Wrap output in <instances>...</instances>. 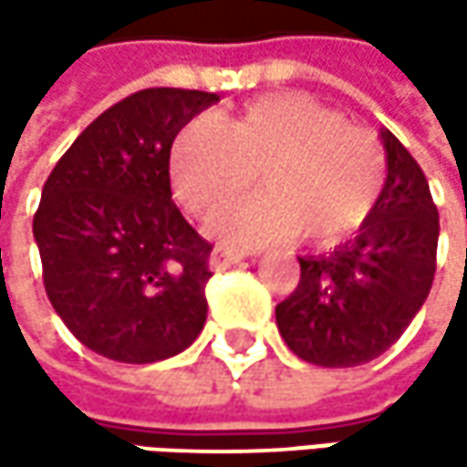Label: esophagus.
Listing matches in <instances>:
<instances>
[{
	"instance_id": "obj_1",
	"label": "esophagus",
	"mask_w": 467,
	"mask_h": 467,
	"mask_svg": "<svg viewBox=\"0 0 467 467\" xmlns=\"http://www.w3.org/2000/svg\"><path fill=\"white\" fill-rule=\"evenodd\" d=\"M245 259V254H240V251H233V248H213L211 251V259H208V265H211V270H227V267H233L237 262H243Z\"/></svg>"
}]
</instances>
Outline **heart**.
I'll return each mask as SVG.
<instances>
[{"label": "heart", "mask_w": 467, "mask_h": 467, "mask_svg": "<svg viewBox=\"0 0 467 467\" xmlns=\"http://www.w3.org/2000/svg\"><path fill=\"white\" fill-rule=\"evenodd\" d=\"M262 170L265 194L211 222V233L237 245L292 240L332 245L373 213L384 178L381 140L306 94L248 102L233 119L197 116L172 140L170 183L194 213L237 200Z\"/></svg>", "instance_id": "obj_1"}]
</instances>
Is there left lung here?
Segmentation results:
<instances>
[{
	"label": "left lung",
	"instance_id": "obj_1",
	"mask_svg": "<svg viewBox=\"0 0 467 467\" xmlns=\"http://www.w3.org/2000/svg\"><path fill=\"white\" fill-rule=\"evenodd\" d=\"M387 181L357 234L335 251L300 259L297 289L275 306L286 346L322 368L381 357L420 314L438 251V208L417 159L381 130Z\"/></svg>",
	"mask_w": 467,
	"mask_h": 467
}]
</instances>
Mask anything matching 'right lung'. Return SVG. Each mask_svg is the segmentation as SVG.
Instances as JSON below:
<instances>
[{
  "mask_svg": "<svg viewBox=\"0 0 467 467\" xmlns=\"http://www.w3.org/2000/svg\"><path fill=\"white\" fill-rule=\"evenodd\" d=\"M219 94L145 88L94 119L56 161L35 213L53 311L91 351L148 365L205 327L211 243L170 192L175 135Z\"/></svg>",
  "mask_w": 467,
  "mask_h": 467,
  "instance_id": "add662e5",
  "label": "right lung"
}]
</instances>
